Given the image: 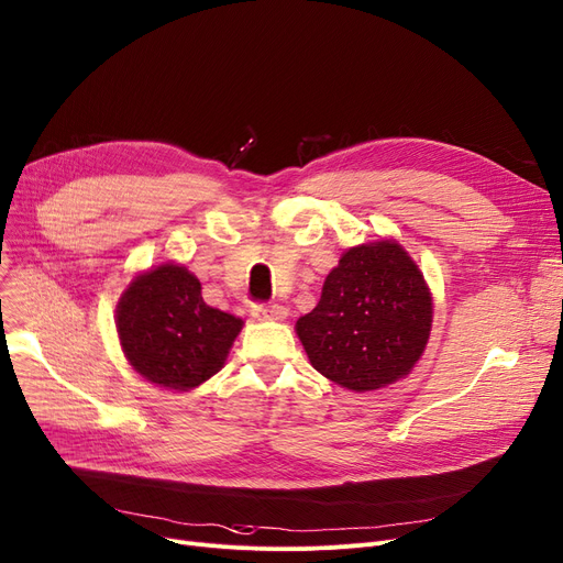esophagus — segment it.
<instances>
[{
	"label": "esophagus",
	"mask_w": 563,
	"mask_h": 563,
	"mask_svg": "<svg viewBox=\"0 0 563 563\" xmlns=\"http://www.w3.org/2000/svg\"><path fill=\"white\" fill-rule=\"evenodd\" d=\"M251 314L260 322H280L287 317V308L274 303V306H264V303H253Z\"/></svg>",
	"instance_id": "1"
}]
</instances>
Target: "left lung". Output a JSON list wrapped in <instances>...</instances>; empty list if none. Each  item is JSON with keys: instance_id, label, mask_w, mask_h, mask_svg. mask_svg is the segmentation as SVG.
Masks as SVG:
<instances>
[{"instance_id": "left-lung-1", "label": "left lung", "mask_w": 563, "mask_h": 563, "mask_svg": "<svg viewBox=\"0 0 563 563\" xmlns=\"http://www.w3.org/2000/svg\"><path fill=\"white\" fill-rule=\"evenodd\" d=\"M430 329V289L417 262L394 239L342 253L320 303L297 322L312 368L356 394L409 375Z\"/></svg>"}]
</instances>
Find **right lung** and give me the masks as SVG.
Returning a JSON list of instances; mask_svg holds the SVG:
<instances>
[{"label":"right lung","instance_id":"obj_1","mask_svg":"<svg viewBox=\"0 0 563 563\" xmlns=\"http://www.w3.org/2000/svg\"><path fill=\"white\" fill-rule=\"evenodd\" d=\"M114 320L133 371L169 390H190L221 371L243 327L207 306L200 280L173 262L135 276Z\"/></svg>","mask_w":563,"mask_h":563}]
</instances>
